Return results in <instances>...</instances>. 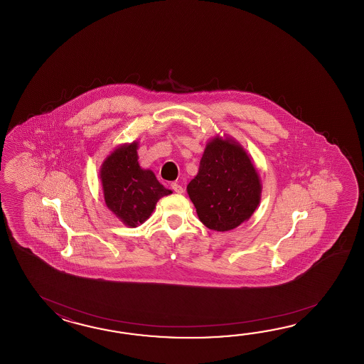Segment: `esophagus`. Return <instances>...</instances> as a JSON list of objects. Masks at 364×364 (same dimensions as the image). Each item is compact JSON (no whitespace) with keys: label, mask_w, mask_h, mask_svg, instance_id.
<instances>
[{"label":"esophagus","mask_w":364,"mask_h":364,"mask_svg":"<svg viewBox=\"0 0 364 364\" xmlns=\"http://www.w3.org/2000/svg\"><path fill=\"white\" fill-rule=\"evenodd\" d=\"M171 188H173V191H174V193H183V187L178 185V183H176V182H174V183H171Z\"/></svg>","instance_id":"esophagus-1"}]
</instances>
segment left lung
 Instances as JSON below:
<instances>
[{
  "mask_svg": "<svg viewBox=\"0 0 364 364\" xmlns=\"http://www.w3.org/2000/svg\"><path fill=\"white\" fill-rule=\"evenodd\" d=\"M187 193L203 225L228 232L254 215L262 200V181L240 141L216 135L205 144Z\"/></svg>",
  "mask_w": 364,
  "mask_h": 364,
  "instance_id": "obj_1",
  "label": "left lung"
}]
</instances>
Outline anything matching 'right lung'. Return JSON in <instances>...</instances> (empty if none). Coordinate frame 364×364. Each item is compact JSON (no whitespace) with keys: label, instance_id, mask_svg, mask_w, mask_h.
<instances>
[{"label":"right lung","instance_id":"right-lung-1","mask_svg":"<svg viewBox=\"0 0 364 364\" xmlns=\"http://www.w3.org/2000/svg\"><path fill=\"white\" fill-rule=\"evenodd\" d=\"M138 148V140L118 146L100 168L105 204L129 228L147 221L157 201L173 193L157 181L154 171L140 166Z\"/></svg>","mask_w":364,"mask_h":364}]
</instances>
